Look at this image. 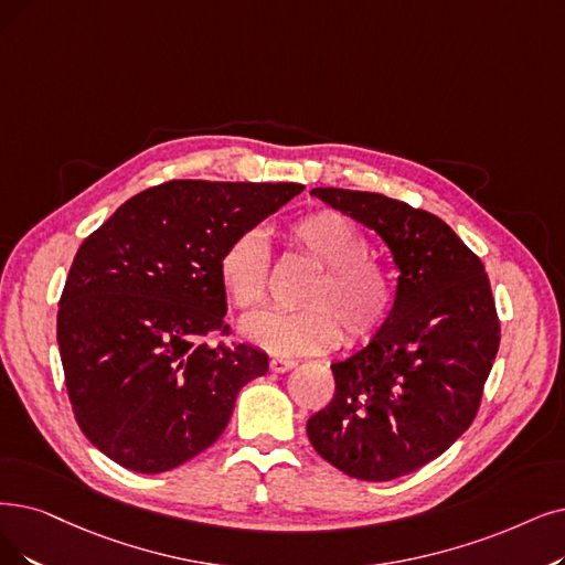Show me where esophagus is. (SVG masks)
I'll use <instances>...</instances> for the list:
<instances>
[{
    "label": "esophagus",
    "instance_id": "34e87169",
    "mask_svg": "<svg viewBox=\"0 0 565 565\" xmlns=\"http://www.w3.org/2000/svg\"><path fill=\"white\" fill-rule=\"evenodd\" d=\"M297 366V361L295 359H285V356H274L268 361V369L274 371V373H287V371H291Z\"/></svg>",
    "mask_w": 565,
    "mask_h": 565
}]
</instances>
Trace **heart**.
<instances>
[{"instance_id":"heart-1","label":"heart","mask_w":565,"mask_h":565,"mask_svg":"<svg viewBox=\"0 0 565 565\" xmlns=\"http://www.w3.org/2000/svg\"><path fill=\"white\" fill-rule=\"evenodd\" d=\"M285 236L308 257L312 274L301 295V310L264 312L243 324L247 341L280 354L327 352L343 341L366 343L385 327L396 301L392 270L366 250V238L333 211H315L287 224ZM270 257L259 230H243L222 247L217 278L230 303L257 312L268 299Z\"/></svg>"}]
</instances>
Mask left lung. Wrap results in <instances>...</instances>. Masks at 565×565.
Masks as SVG:
<instances>
[{"label":"left lung","mask_w":565,"mask_h":565,"mask_svg":"<svg viewBox=\"0 0 565 565\" xmlns=\"http://www.w3.org/2000/svg\"><path fill=\"white\" fill-rule=\"evenodd\" d=\"M310 194L373 230L398 268L396 301L373 341L331 364L335 392L306 428L345 476L387 482L440 457L476 419L501 343L484 264L447 224L375 192Z\"/></svg>","instance_id":"obj_1"}]
</instances>
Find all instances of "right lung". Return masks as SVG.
I'll list each match as a JSON object with an SVG mask.
<instances>
[{"mask_svg": "<svg viewBox=\"0 0 565 565\" xmlns=\"http://www.w3.org/2000/svg\"><path fill=\"white\" fill-rule=\"evenodd\" d=\"M301 190L169 180L83 241L60 297L57 345L74 417L108 459L137 472L190 461L220 438L245 382L268 371L262 350L227 343L217 259Z\"/></svg>", "mask_w": 565, "mask_h": 565, "instance_id": "right-lung-1", "label": "right lung"}]
</instances>
